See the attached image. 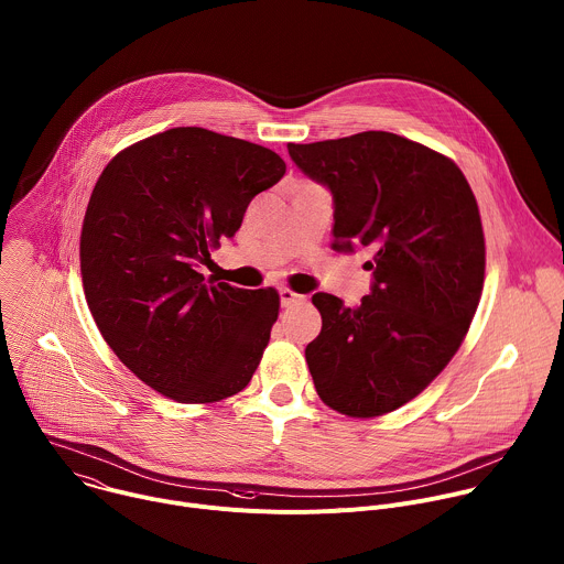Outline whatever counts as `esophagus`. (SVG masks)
I'll use <instances>...</instances> for the list:
<instances>
[{
	"mask_svg": "<svg viewBox=\"0 0 564 564\" xmlns=\"http://www.w3.org/2000/svg\"><path fill=\"white\" fill-rule=\"evenodd\" d=\"M279 296H281V305H283V307H288V305H294V303L303 301V296H301V294H296V292H294V290H290V288H281V290H279Z\"/></svg>",
	"mask_w": 564,
	"mask_h": 564,
	"instance_id": "obj_1",
	"label": "esophagus"
}]
</instances>
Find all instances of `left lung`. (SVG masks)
<instances>
[{"label":"left lung","instance_id":"8db88e82","mask_svg":"<svg viewBox=\"0 0 564 564\" xmlns=\"http://www.w3.org/2000/svg\"><path fill=\"white\" fill-rule=\"evenodd\" d=\"M292 161L334 197L338 252L371 246L360 305L318 292L321 334L305 347L316 394L351 419L416 399L458 351L485 281V235L471 187L445 154L367 130L288 143Z\"/></svg>","mask_w":564,"mask_h":564}]
</instances>
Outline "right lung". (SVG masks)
<instances>
[{
	"label": "right lung",
	"mask_w": 564,
	"mask_h": 564,
	"mask_svg": "<svg viewBox=\"0 0 564 564\" xmlns=\"http://www.w3.org/2000/svg\"><path fill=\"white\" fill-rule=\"evenodd\" d=\"M283 174L270 148L191 126L128 145L97 178L79 241L86 301L117 358L159 394L217 403L250 383L279 294L197 268Z\"/></svg>",
	"instance_id": "add662e5"
}]
</instances>
